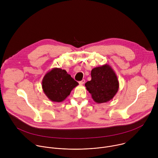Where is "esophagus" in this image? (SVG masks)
<instances>
[{
  "mask_svg": "<svg viewBox=\"0 0 158 158\" xmlns=\"http://www.w3.org/2000/svg\"><path fill=\"white\" fill-rule=\"evenodd\" d=\"M85 83V80L84 79H82L81 81H79V84H80V85H82V84H84Z\"/></svg>",
  "mask_w": 158,
  "mask_h": 158,
  "instance_id": "34e87169",
  "label": "esophagus"
}]
</instances>
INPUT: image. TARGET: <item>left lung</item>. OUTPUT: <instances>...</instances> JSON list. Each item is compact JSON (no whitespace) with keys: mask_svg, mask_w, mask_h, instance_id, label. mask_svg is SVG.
<instances>
[{"mask_svg":"<svg viewBox=\"0 0 158 158\" xmlns=\"http://www.w3.org/2000/svg\"><path fill=\"white\" fill-rule=\"evenodd\" d=\"M117 76L108 64L97 67L91 71V80L85 86L98 104L107 102L116 94L119 89Z\"/></svg>","mask_w":158,"mask_h":158,"instance_id":"obj_1","label":"left lung"}]
</instances>
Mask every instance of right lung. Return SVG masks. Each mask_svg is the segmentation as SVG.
I'll list each match as a JSON object with an SVG mask.
<instances>
[{
    "mask_svg": "<svg viewBox=\"0 0 158 158\" xmlns=\"http://www.w3.org/2000/svg\"><path fill=\"white\" fill-rule=\"evenodd\" d=\"M78 84L66 71L56 67L48 72L42 81L44 94L51 101L57 102L65 100Z\"/></svg>",
    "mask_w": 158,
    "mask_h": 158,
    "instance_id": "right-lung-1",
    "label": "right lung"
}]
</instances>
